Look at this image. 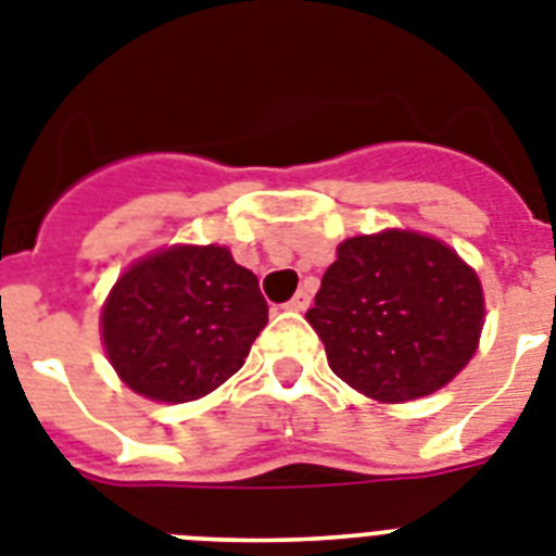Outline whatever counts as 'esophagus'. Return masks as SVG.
<instances>
[{
  "instance_id": "esophagus-1",
  "label": "esophagus",
  "mask_w": 556,
  "mask_h": 556,
  "mask_svg": "<svg viewBox=\"0 0 556 556\" xmlns=\"http://www.w3.org/2000/svg\"><path fill=\"white\" fill-rule=\"evenodd\" d=\"M286 307H291V311H307V307H311V291H307V288L296 291L293 293V300L288 302Z\"/></svg>"
}]
</instances>
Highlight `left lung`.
I'll list each match as a JSON object with an SVG mask.
<instances>
[{
  "mask_svg": "<svg viewBox=\"0 0 556 556\" xmlns=\"http://www.w3.org/2000/svg\"><path fill=\"white\" fill-rule=\"evenodd\" d=\"M336 254L305 319L339 379L395 404L464 370L483 328V291L450 245L381 231L350 237Z\"/></svg>",
  "mask_w": 556,
  "mask_h": 556,
  "instance_id": "left-lung-1",
  "label": "left lung"
}]
</instances>
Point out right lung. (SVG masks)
<instances>
[{"mask_svg":"<svg viewBox=\"0 0 556 556\" xmlns=\"http://www.w3.org/2000/svg\"><path fill=\"white\" fill-rule=\"evenodd\" d=\"M268 321L260 282L220 245L135 263L101 314L106 353L135 393L194 401L231 379Z\"/></svg>","mask_w":556,"mask_h":556,"instance_id":"1","label":"right lung"}]
</instances>
